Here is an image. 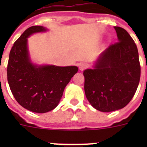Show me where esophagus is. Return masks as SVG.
<instances>
[{
    "instance_id": "esophagus-1",
    "label": "esophagus",
    "mask_w": 147,
    "mask_h": 147,
    "mask_svg": "<svg viewBox=\"0 0 147 147\" xmlns=\"http://www.w3.org/2000/svg\"><path fill=\"white\" fill-rule=\"evenodd\" d=\"M87 68L88 64L87 63H85V62H82V63H80V64H79V69H80L81 71H82V70L87 69Z\"/></svg>"
}]
</instances>
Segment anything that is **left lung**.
<instances>
[{
    "mask_svg": "<svg viewBox=\"0 0 147 147\" xmlns=\"http://www.w3.org/2000/svg\"><path fill=\"white\" fill-rule=\"evenodd\" d=\"M114 29L118 42L110 45L100 54L94 69L83 72L86 98L95 109L102 112L125 107L134 95L140 78L137 45L124 29Z\"/></svg>",
    "mask_w": 147,
    "mask_h": 147,
    "instance_id": "obj_1",
    "label": "left lung"
}]
</instances>
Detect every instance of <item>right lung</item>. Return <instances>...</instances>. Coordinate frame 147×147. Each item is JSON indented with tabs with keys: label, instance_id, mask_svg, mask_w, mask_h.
<instances>
[{
	"label": "right lung",
	"instance_id": "add662e5",
	"mask_svg": "<svg viewBox=\"0 0 147 147\" xmlns=\"http://www.w3.org/2000/svg\"><path fill=\"white\" fill-rule=\"evenodd\" d=\"M46 30L41 26L26 29L11 48L7 69L8 84L16 100L35 113L54 109L65 86L78 70L76 66H38L30 62L27 38L33 33Z\"/></svg>",
	"mask_w": 147,
	"mask_h": 147
}]
</instances>
